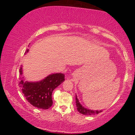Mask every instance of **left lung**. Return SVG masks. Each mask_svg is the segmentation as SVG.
I'll return each instance as SVG.
<instances>
[{
  "label": "left lung",
  "instance_id": "1",
  "mask_svg": "<svg viewBox=\"0 0 135 135\" xmlns=\"http://www.w3.org/2000/svg\"><path fill=\"white\" fill-rule=\"evenodd\" d=\"M76 107L77 109L80 113H81L83 115H95V114H98L100 113H101L102 110H91V109H89L88 108H84L81 105V104L79 102V99H77V96L76 95Z\"/></svg>",
  "mask_w": 135,
  "mask_h": 135
}]
</instances>
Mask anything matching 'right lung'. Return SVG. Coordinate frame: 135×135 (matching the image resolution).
Listing matches in <instances>:
<instances>
[{
    "label": "right lung",
    "instance_id": "1",
    "mask_svg": "<svg viewBox=\"0 0 135 135\" xmlns=\"http://www.w3.org/2000/svg\"><path fill=\"white\" fill-rule=\"evenodd\" d=\"M28 49L27 50V52ZM20 87L30 104L36 108L47 109L53 104L52 94L53 90L65 80L63 73L49 75L42 80L37 82L25 81L22 77V67L20 68Z\"/></svg>",
    "mask_w": 135,
    "mask_h": 135
}]
</instances>
